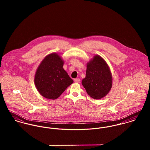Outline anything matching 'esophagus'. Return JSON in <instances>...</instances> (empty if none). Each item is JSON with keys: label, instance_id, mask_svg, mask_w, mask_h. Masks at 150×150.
Returning <instances> with one entry per match:
<instances>
[{"label": "esophagus", "instance_id": "esophagus-1", "mask_svg": "<svg viewBox=\"0 0 150 150\" xmlns=\"http://www.w3.org/2000/svg\"><path fill=\"white\" fill-rule=\"evenodd\" d=\"M74 82L75 83H79L80 82V79H75L74 80Z\"/></svg>", "mask_w": 150, "mask_h": 150}]
</instances>
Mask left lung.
Instances as JSON below:
<instances>
[{
	"label": "left lung",
	"mask_w": 150,
	"mask_h": 150,
	"mask_svg": "<svg viewBox=\"0 0 150 150\" xmlns=\"http://www.w3.org/2000/svg\"><path fill=\"white\" fill-rule=\"evenodd\" d=\"M82 84L87 93L93 99H100L105 96L112 86V77L105 60L95 55L86 66V78Z\"/></svg>",
	"instance_id": "1"
}]
</instances>
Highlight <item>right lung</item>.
<instances>
[{
  "mask_svg": "<svg viewBox=\"0 0 150 150\" xmlns=\"http://www.w3.org/2000/svg\"><path fill=\"white\" fill-rule=\"evenodd\" d=\"M64 61L55 53L47 55L38 67L35 84L43 97L56 99L73 83L63 68Z\"/></svg>",
  "mask_w": 150,
  "mask_h": 150,
  "instance_id": "right-lung-1",
  "label": "right lung"
}]
</instances>
